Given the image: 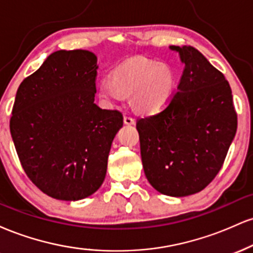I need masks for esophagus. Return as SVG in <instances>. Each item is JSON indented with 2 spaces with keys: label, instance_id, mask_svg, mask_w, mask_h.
<instances>
[{
  "label": "esophagus",
  "instance_id": "esophagus-1",
  "mask_svg": "<svg viewBox=\"0 0 253 253\" xmlns=\"http://www.w3.org/2000/svg\"><path fill=\"white\" fill-rule=\"evenodd\" d=\"M124 123H125V125H134L135 124V120L134 119H133L132 117H128V115H125L124 117Z\"/></svg>",
  "mask_w": 253,
  "mask_h": 253
}]
</instances>
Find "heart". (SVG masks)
<instances>
[{"instance_id":"b5f03b06","label":"heart","mask_w":253,"mask_h":253,"mask_svg":"<svg viewBox=\"0 0 253 253\" xmlns=\"http://www.w3.org/2000/svg\"><path fill=\"white\" fill-rule=\"evenodd\" d=\"M172 71L152 60L133 59L118 66L112 77L98 83V94L104 98L121 100L132 94V101L144 113H157L169 103L173 91Z\"/></svg>"}]
</instances>
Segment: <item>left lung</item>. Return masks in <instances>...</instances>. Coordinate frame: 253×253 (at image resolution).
<instances>
[{
	"instance_id": "left-lung-1",
	"label": "left lung",
	"mask_w": 253,
	"mask_h": 253,
	"mask_svg": "<svg viewBox=\"0 0 253 253\" xmlns=\"http://www.w3.org/2000/svg\"><path fill=\"white\" fill-rule=\"evenodd\" d=\"M184 70L159 114L136 123L141 162L157 191L182 197L205 189L221 169L237 132L231 86L191 46H170Z\"/></svg>"
}]
</instances>
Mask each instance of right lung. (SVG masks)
<instances>
[{
  "instance_id": "obj_1",
  "label": "right lung",
  "mask_w": 253,
  "mask_h": 253,
  "mask_svg": "<svg viewBox=\"0 0 253 253\" xmlns=\"http://www.w3.org/2000/svg\"><path fill=\"white\" fill-rule=\"evenodd\" d=\"M97 57L56 51L16 91L10 134L26 175L46 195L85 199L102 185L123 114L95 101Z\"/></svg>"
}]
</instances>
